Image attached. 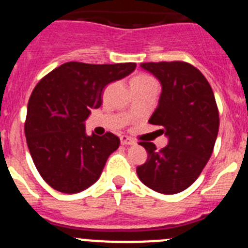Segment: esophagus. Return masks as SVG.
<instances>
[{
    "instance_id": "esophagus-1",
    "label": "esophagus",
    "mask_w": 248,
    "mask_h": 248,
    "mask_svg": "<svg viewBox=\"0 0 248 248\" xmlns=\"http://www.w3.org/2000/svg\"><path fill=\"white\" fill-rule=\"evenodd\" d=\"M136 142L133 141L132 139H130V137H127V136H122L121 137V145L124 146H132L135 145Z\"/></svg>"
}]
</instances>
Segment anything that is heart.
Instances as JSON below:
<instances>
[{
  "mask_svg": "<svg viewBox=\"0 0 248 248\" xmlns=\"http://www.w3.org/2000/svg\"><path fill=\"white\" fill-rule=\"evenodd\" d=\"M150 82H154V79L150 78L148 76H145V75H140V76L133 78L132 85H143V83H150Z\"/></svg>",
  "mask_w": 248,
  "mask_h": 248,
  "instance_id": "1",
  "label": "heart"
}]
</instances>
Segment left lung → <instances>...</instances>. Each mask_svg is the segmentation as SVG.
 Wrapping results in <instances>:
<instances>
[{
	"label": "left lung",
	"instance_id": "left-lung-1",
	"mask_svg": "<svg viewBox=\"0 0 248 248\" xmlns=\"http://www.w3.org/2000/svg\"><path fill=\"white\" fill-rule=\"evenodd\" d=\"M141 67L162 87L148 122L162 127L169 145L158 151L152 142H141L148 158L137 167V176L156 192H182L201 175L214 151L219 126L214 91L203 75L186 62H147Z\"/></svg>",
	"mask_w": 248,
	"mask_h": 248
}]
</instances>
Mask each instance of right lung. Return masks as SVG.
Instances as JSON below:
<instances>
[{
  "label": "right lung",
  "mask_w": 248,
  "mask_h": 248,
  "mask_svg": "<svg viewBox=\"0 0 248 248\" xmlns=\"http://www.w3.org/2000/svg\"><path fill=\"white\" fill-rule=\"evenodd\" d=\"M136 63L67 62L36 85L27 105L25 135L41 177L56 191L77 193L100 178L120 139L87 136L85 121L102 103L108 83L132 73Z\"/></svg>",
  "instance_id": "add662e5"
}]
</instances>
